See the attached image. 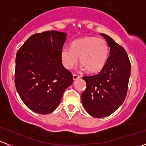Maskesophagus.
I'll return each mask as SVG.
<instances>
[{
	"mask_svg": "<svg viewBox=\"0 0 146 146\" xmlns=\"http://www.w3.org/2000/svg\"><path fill=\"white\" fill-rule=\"evenodd\" d=\"M80 76H78V75H76V74H73V80H78L79 78H80Z\"/></svg>",
	"mask_w": 146,
	"mask_h": 146,
	"instance_id": "34e87169",
	"label": "esophagus"
}]
</instances>
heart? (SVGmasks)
Listing matches in <instances>:
<instances>
[{
  "instance_id": "obj_1",
  "label": "heart",
  "mask_w": 146,
  "mask_h": 146,
  "mask_svg": "<svg viewBox=\"0 0 146 146\" xmlns=\"http://www.w3.org/2000/svg\"><path fill=\"white\" fill-rule=\"evenodd\" d=\"M110 54V47L104 39L96 36H85L72 42L70 48H61V63L68 70L78 63L88 73H96L104 67Z\"/></svg>"
}]
</instances>
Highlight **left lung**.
<instances>
[{
    "instance_id": "8db88e82",
    "label": "left lung",
    "mask_w": 146,
    "mask_h": 146,
    "mask_svg": "<svg viewBox=\"0 0 146 146\" xmlns=\"http://www.w3.org/2000/svg\"><path fill=\"white\" fill-rule=\"evenodd\" d=\"M100 35L110 46V56L98 74L82 77L87 87L81 95L85 110L96 118L110 115L121 105L131 75V63L124 48L108 35Z\"/></svg>"
}]
</instances>
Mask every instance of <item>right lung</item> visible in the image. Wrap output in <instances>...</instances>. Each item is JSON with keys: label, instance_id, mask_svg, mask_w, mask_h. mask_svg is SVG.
<instances>
[{"label": "right lung", "instance_id": "right-lung-1", "mask_svg": "<svg viewBox=\"0 0 146 146\" xmlns=\"http://www.w3.org/2000/svg\"><path fill=\"white\" fill-rule=\"evenodd\" d=\"M66 35L54 30L35 34L16 54V90L24 104L38 114L54 111L73 83V75L60 56Z\"/></svg>", "mask_w": 146, "mask_h": 146}]
</instances>
